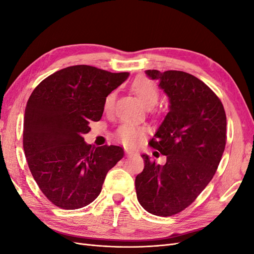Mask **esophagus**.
<instances>
[{
	"label": "esophagus",
	"instance_id": "1",
	"mask_svg": "<svg viewBox=\"0 0 254 254\" xmlns=\"http://www.w3.org/2000/svg\"><path fill=\"white\" fill-rule=\"evenodd\" d=\"M133 155H135L134 151H131V150H126V156L129 158V157H132Z\"/></svg>",
	"mask_w": 254,
	"mask_h": 254
}]
</instances>
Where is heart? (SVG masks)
Returning a JSON list of instances; mask_svg holds the SVG:
<instances>
[{"label":"heart","mask_w":254,"mask_h":254,"mask_svg":"<svg viewBox=\"0 0 254 254\" xmlns=\"http://www.w3.org/2000/svg\"><path fill=\"white\" fill-rule=\"evenodd\" d=\"M131 89L136 94V96L139 97L141 103L145 107H147V108H150V107L157 104L159 99V90H158V87L151 80L145 77L137 78L132 82ZM114 102H115V93L114 92H111V93H109L106 96L104 101L105 111L107 112L111 111L113 109ZM142 136H143V128L135 126L133 124H129V123H125V124L121 125L117 130V137L124 144H128V145L137 144L141 141Z\"/></svg>","instance_id":"heart-1"}]
</instances>
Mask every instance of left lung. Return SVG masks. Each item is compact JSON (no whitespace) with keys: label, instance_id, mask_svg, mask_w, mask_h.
Wrapping results in <instances>:
<instances>
[{"label":"left lung","instance_id":"1","mask_svg":"<svg viewBox=\"0 0 254 254\" xmlns=\"http://www.w3.org/2000/svg\"><path fill=\"white\" fill-rule=\"evenodd\" d=\"M145 74L159 80L170 101L149 141L166 156V163L157 164L142 155L145 166L135 177V190L146 211L166 217L188 207L212 180L225 150L227 118L217 95L195 76L158 70Z\"/></svg>","mask_w":254,"mask_h":254}]
</instances>
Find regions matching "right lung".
I'll return each mask as SVG.
<instances>
[{
  "label": "right lung",
  "mask_w": 254,
  "mask_h": 254,
  "mask_svg": "<svg viewBox=\"0 0 254 254\" xmlns=\"http://www.w3.org/2000/svg\"><path fill=\"white\" fill-rule=\"evenodd\" d=\"M129 73L95 66H67L42 80L29 96L23 126V148L38 187L64 210L94 201L106 175L124 156L115 145L84 142L91 122H98L106 96Z\"/></svg>",
  "instance_id": "1"
}]
</instances>
